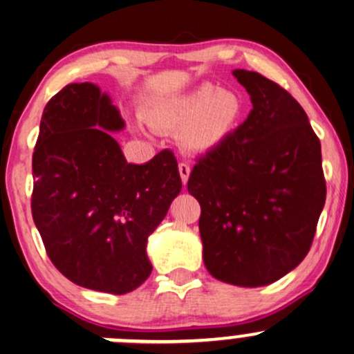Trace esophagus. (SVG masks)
Wrapping results in <instances>:
<instances>
[{
	"instance_id": "esophagus-1",
	"label": "esophagus",
	"mask_w": 354,
	"mask_h": 354,
	"mask_svg": "<svg viewBox=\"0 0 354 354\" xmlns=\"http://www.w3.org/2000/svg\"><path fill=\"white\" fill-rule=\"evenodd\" d=\"M178 169H180L181 181H183V183L187 185V181H188V178H189V171H192V167H189L188 162H180V165H178Z\"/></svg>"
}]
</instances>
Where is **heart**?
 Returning a JSON list of instances; mask_svg holds the SVG:
<instances>
[{
  "label": "heart",
  "instance_id": "obj_1",
  "mask_svg": "<svg viewBox=\"0 0 354 354\" xmlns=\"http://www.w3.org/2000/svg\"><path fill=\"white\" fill-rule=\"evenodd\" d=\"M241 113L243 102L236 93L205 83L156 105L149 120L161 129L185 127L183 142L189 149L210 151L236 129Z\"/></svg>",
  "mask_w": 354,
  "mask_h": 354
}]
</instances>
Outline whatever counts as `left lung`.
Instances as JSON below:
<instances>
[{"mask_svg": "<svg viewBox=\"0 0 354 354\" xmlns=\"http://www.w3.org/2000/svg\"><path fill=\"white\" fill-rule=\"evenodd\" d=\"M244 124L200 156L188 192L202 207L203 263L217 280L263 286L299 266L326 202L321 140L286 89L252 71Z\"/></svg>", "mask_w": 354, "mask_h": 354, "instance_id": "8db88e82", "label": "left lung"}]
</instances>
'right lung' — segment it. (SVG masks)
Segmentation results:
<instances>
[{"mask_svg":"<svg viewBox=\"0 0 354 354\" xmlns=\"http://www.w3.org/2000/svg\"><path fill=\"white\" fill-rule=\"evenodd\" d=\"M122 127L95 84H68L44 109L32 158V217L52 265L73 283L115 295L149 278L147 237L181 192L173 151L129 165L110 133Z\"/></svg>","mask_w":354,"mask_h":354,"instance_id":"1","label":"right lung"}]
</instances>
